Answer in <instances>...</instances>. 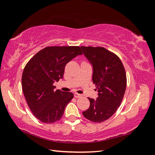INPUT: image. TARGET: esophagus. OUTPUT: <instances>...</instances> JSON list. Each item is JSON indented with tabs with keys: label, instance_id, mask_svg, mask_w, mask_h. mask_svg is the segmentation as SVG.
Returning <instances> with one entry per match:
<instances>
[{
	"label": "esophagus",
	"instance_id": "obj_1",
	"mask_svg": "<svg viewBox=\"0 0 155 155\" xmlns=\"http://www.w3.org/2000/svg\"><path fill=\"white\" fill-rule=\"evenodd\" d=\"M74 96L75 97V98H79V97H81V94H78V93H74Z\"/></svg>",
	"mask_w": 155,
	"mask_h": 155
}]
</instances>
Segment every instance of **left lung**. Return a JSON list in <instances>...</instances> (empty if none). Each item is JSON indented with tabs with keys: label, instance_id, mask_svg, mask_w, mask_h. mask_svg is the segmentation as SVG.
<instances>
[{
	"label": "left lung",
	"instance_id": "left-lung-1",
	"mask_svg": "<svg viewBox=\"0 0 155 155\" xmlns=\"http://www.w3.org/2000/svg\"><path fill=\"white\" fill-rule=\"evenodd\" d=\"M93 65V83L98 92L96 100L88 98L90 106L83 116L93 122H103L118 109L127 88V74L119 57L102 46H81Z\"/></svg>",
	"mask_w": 155,
	"mask_h": 155
}]
</instances>
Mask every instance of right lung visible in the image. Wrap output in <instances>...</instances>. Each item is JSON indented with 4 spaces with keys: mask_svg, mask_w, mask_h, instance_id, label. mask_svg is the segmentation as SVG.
<instances>
[{
    "mask_svg": "<svg viewBox=\"0 0 155 155\" xmlns=\"http://www.w3.org/2000/svg\"><path fill=\"white\" fill-rule=\"evenodd\" d=\"M82 54L80 46H46L26 64L22 91L31 112L41 122L51 124L62 117L74 95L55 90L53 83L64 77L65 65Z\"/></svg>",
    "mask_w": 155,
    "mask_h": 155,
    "instance_id": "1",
    "label": "right lung"
}]
</instances>
